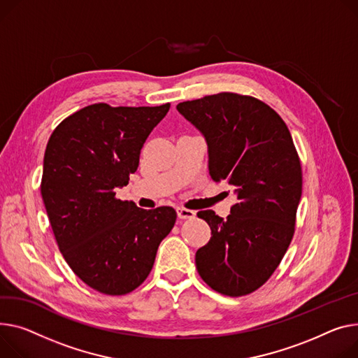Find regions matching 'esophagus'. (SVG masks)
<instances>
[{"label": "esophagus", "instance_id": "1", "mask_svg": "<svg viewBox=\"0 0 358 358\" xmlns=\"http://www.w3.org/2000/svg\"><path fill=\"white\" fill-rule=\"evenodd\" d=\"M177 214H178L180 219L185 220V219H194L196 211L189 210V208H185V207H178V208H177Z\"/></svg>", "mask_w": 358, "mask_h": 358}]
</instances>
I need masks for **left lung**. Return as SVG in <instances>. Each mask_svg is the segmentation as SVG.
<instances>
[{
	"label": "left lung",
	"instance_id": "left-lung-1",
	"mask_svg": "<svg viewBox=\"0 0 358 358\" xmlns=\"http://www.w3.org/2000/svg\"><path fill=\"white\" fill-rule=\"evenodd\" d=\"M206 138L214 181L233 187L236 203L223 220L199 211L211 239L196 266L211 289L227 296L255 292L279 266L295 233L302 169L291 132L265 102L222 92L177 105Z\"/></svg>",
	"mask_w": 358,
	"mask_h": 358
}]
</instances>
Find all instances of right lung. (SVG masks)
Wrapping results in <instances>:
<instances>
[{
    "mask_svg": "<svg viewBox=\"0 0 358 358\" xmlns=\"http://www.w3.org/2000/svg\"><path fill=\"white\" fill-rule=\"evenodd\" d=\"M170 110L161 106L89 105L56 127L47 142L40 192L57 246L87 287L119 296L150 275L177 213L116 199L129 181L141 148Z\"/></svg>",
    "mask_w": 358,
    "mask_h": 358,
    "instance_id": "add662e5",
    "label": "right lung"
}]
</instances>
